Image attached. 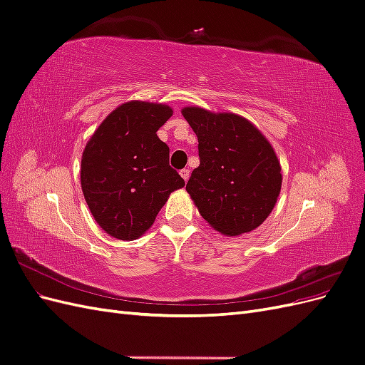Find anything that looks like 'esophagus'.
Listing matches in <instances>:
<instances>
[{
    "label": "esophagus",
    "instance_id": "34e87169",
    "mask_svg": "<svg viewBox=\"0 0 365 365\" xmlns=\"http://www.w3.org/2000/svg\"><path fill=\"white\" fill-rule=\"evenodd\" d=\"M180 175L182 176V180L187 182V180H189V176H190V170L189 169H182V170H180Z\"/></svg>",
    "mask_w": 365,
    "mask_h": 365
}]
</instances>
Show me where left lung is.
<instances>
[{
	"label": "left lung",
	"mask_w": 365,
	"mask_h": 365,
	"mask_svg": "<svg viewBox=\"0 0 365 365\" xmlns=\"http://www.w3.org/2000/svg\"><path fill=\"white\" fill-rule=\"evenodd\" d=\"M197 137L200 165L185 190L201 216L227 236L250 233L269 216L282 189V168L262 132L244 117L182 109Z\"/></svg>",
	"instance_id": "obj_1"
}]
</instances>
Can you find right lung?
<instances>
[{
  "instance_id": "obj_1",
  "label": "right lung",
  "mask_w": 365,
  "mask_h": 365,
  "mask_svg": "<svg viewBox=\"0 0 365 365\" xmlns=\"http://www.w3.org/2000/svg\"><path fill=\"white\" fill-rule=\"evenodd\" d=\"M168 105L128 102L109 114L88 141L81 182L97 224L134 240L153 224L169 195L185 185L169 164L157 130L172 117Z\"/></svg>"
}]
</instances>
